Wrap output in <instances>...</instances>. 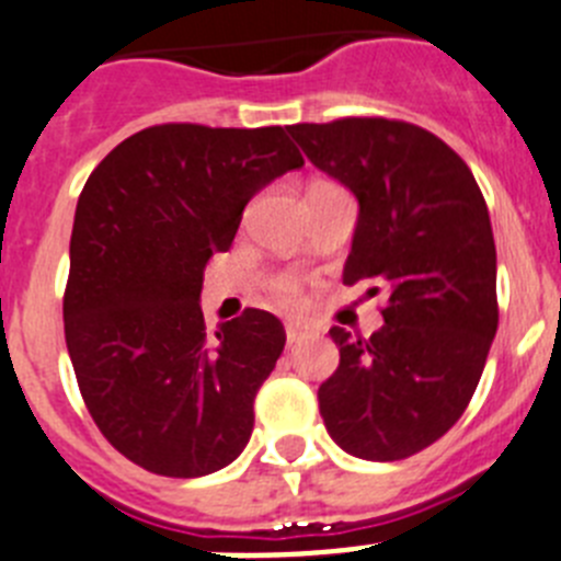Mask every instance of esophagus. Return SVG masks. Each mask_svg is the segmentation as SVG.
<instances>
[{"instance_id":"1","label":"esophagus","mask_w":561,"mask_h":561,"mask_svg":"<svg viewBox=\"0 0 561 561\" xmlns=\"http://www.w3.org/2000/svg\"><path fill=\"white\" fill-rule=\"evenodd\" d=\"M305 335H307V330L301 324H285V337H287V343H299V341H305Z\"/></svg>"}]
</instances>
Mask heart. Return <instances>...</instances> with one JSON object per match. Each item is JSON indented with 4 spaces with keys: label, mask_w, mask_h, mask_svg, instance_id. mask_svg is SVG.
<instances>
[{
    "label": "heart",
    "mask_w": 561,
    "mask_h": 561,
    "mask_svg": "<svg viewBox=\"0 0 561 561\" xmlns=\"http://www.w3.org/2000/svg\"><path fill=\"white\" fill-rule=\"evenodd\" d=\"M268 290H271V299H274L279 307H299L301 301H305V290H301L299 276H293V274L274 276Z\"/></svg>",
    "instance_id": "obj_1"
}]
</instances>
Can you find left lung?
<instances>
[{
    "label": "left lung",
    "instance_id": "1",
    "mask_svg": "<svg viewBox=\"0 0 561 561\" xmlns=\"http://www.w3.org/2000/svg\"><path fill=\"white\" fill-rule=\"evenodd\" d=\"M318 170L360 204L343 285L382 293L380 332L332 327L341 363L318 388L330 436L366 461L431 447L467 411L497 332V256L467 161L386 117L290 125Z\"/></svg>",
    "mask_w": 561,
    "mask_h": 561
}]
</instances>
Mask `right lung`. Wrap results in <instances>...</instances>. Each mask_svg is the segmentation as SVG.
<instances>
[{
  "label": "right lung",
  "instance_id": "1",
  "mask_svg": "<svg viewBox=\"0 0 561 561\" xmlns=\"http://www.w3.org/2000/svg\"><path fill=\"white\" fill-rule=\"evenodd\" d=\"M305 164L279 125H153L85 181L69 243L64 332L80 397L114 450L201 478L234 461L285 327L243 310L206 335L201 285L254 193Z\"/></svg>",
  "mask_w": 561,
  "mask_h": 561
}]
</instances>
